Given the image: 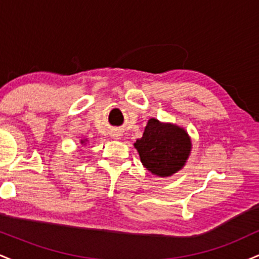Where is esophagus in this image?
I'll use <instances>...</instances> for the list:
<instances>
[{"label": "esophagus", "mask_w": 259, "mask_h": 259, "mask_svg": "<svg viewBox=\"0 0 259 259\" xmlns=\"http://www.w3.org/2000/svg\"><path fill=\"white\" fill-rule=\"evenodd\" d=\"M120 136L121 135H118V134H117V135H115V139H120Z\"/></svg>", "instance_id": "34e87169"}]
</instances>
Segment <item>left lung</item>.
Here are the masks:
<instances>
[{
    "label": "left lung",
    "mask_w": 259,
    "mask_h": 259,
    "mask_svg": "<svg viewBox=\"0 0 259 259\" xmlns=\"http://www.w3.org/2000/svg\"><path fill=\"white\" fill-rule=\"evenodd\" d=\"M142 165L153 175L168 178L184 168L191 154V138L184 127L151 118L142 138L136 140Z\"/></svg>",
    "instance_id": "left-lung-1"
}]
</instances>
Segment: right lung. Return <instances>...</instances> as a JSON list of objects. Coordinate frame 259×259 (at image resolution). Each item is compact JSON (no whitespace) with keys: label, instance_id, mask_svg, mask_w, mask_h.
<instances>
[{"label":"right lung","instance_id":"add662e5","mask_svg":"<svg viewBox=\"0 0 259 259\" xmlns=\"http://www.w3.org/2000/svg\"><path fill=\"white\" fill-rule=\"evenodd\" d=\"M89 142V140L88 139H82V140H80V144L82 145V146H84V145H86Z\"/></svg>","mask_w":259,"mask_h":259}]
</instances>
